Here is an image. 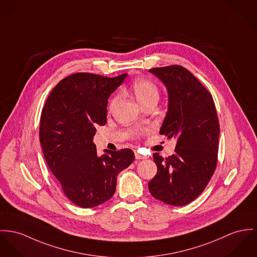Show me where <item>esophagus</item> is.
Returning <instances> with one entry per match:
<instances>
[{
  "label": "esophagus",
  "mask_w": 257,
  "mask_h": 257,
  "mask_svg": "<svg viewBox=\"0 0 257 257\" xmlns=\"http://www.w3.org/2000/svg\"><path fill=\"white\" fill-rule=\"evenodd\" d=\"M135 158H136V159H147L148 157H147V156H144V155H142V154H140L138 152H135Z\"/></svg>",
  "instance_id": "obj_1"
}]
</instances>
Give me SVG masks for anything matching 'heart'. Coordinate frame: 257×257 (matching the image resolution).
<instances>
[{"instance_id":"obj_1","label":"heart","mask_w":257,"mask_h":257,"mask_svg":"<svg viewBox=\"0 0 257 257\" xmlns=\"http://www.w3.org/2000/svg\"><path fill=\"white\" fill-rule=\"evenodd\" d=\"M132 90L139 102L143 105L152 99H158V89L157 85L151 80L139 78L132 84ZM118 99V96H115L110 101L109 107L112 108Z\"/></svg>"}]
</instances>
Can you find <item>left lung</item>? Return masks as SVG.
I'll return each mask as SVG.
<instances>
[{
	"label": "left lung",
	"instance_id": "1",
	"mask_svg": "<svg viewBox=\"0 0 257 257\" xmlns=\"http://www.w3.org/2000/svg\"><path fill=\"white\" fill-rule=\"evenodd\" d=\"M166 87L168 109L159 133L177 139L175 154H154L158 173L149 182L152 196L182 206L202 193L217 164L219 122L211 94L181 65L149 70Z\"/></svg>",
	"mask_w": 257,
	"mask_h": 257
}]
</instances>
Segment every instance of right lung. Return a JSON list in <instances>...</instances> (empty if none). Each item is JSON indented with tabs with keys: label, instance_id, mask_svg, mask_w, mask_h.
Returning <instances> with one entry per match:
<instances>
[{
	"label": "right lung",
	"instance_id": "add662e5",
	"mask_svg": "<svg viewBox=\"0 0 257 257\" xmlns=\"http://www.w3.org/2000/svg\"><path fill=\"white\" fill-rule=\"evenodd\" d=\"M127 73L117 77L79 72L61 80L42 109L40 143L46 162L64 195L83 208L111 198L116 178L135 159L132 150H105L99 157L93 142L104 125L107 99Z\"/></svg>",
	"mask_w": 257,
	"mask_h": 257
}]
</instances>
